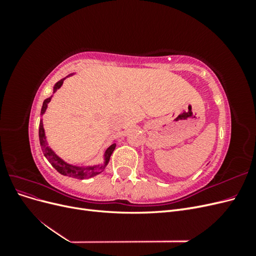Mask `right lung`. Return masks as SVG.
Wrapping results in <instances>:
<instances>
[{"label":"right lung","instance_id":"right-lung-1","mask_svg":"<svg viewBox=\"0 0 256 256\" xmlns=\"http://www.w3.org/2000/svg\"><path fill=\"white\" fill-rule=\"evenodd\" d=\"M74 74H68L66 78L68 76H70ZM60 79L58 82H56L54 84L53 86V94L56 92L58 88H60L62 85H63L64 80L66 79ZM51 97L44 99V102L42 104V112H40V146H42V150L46 158L48 159V161L52 164V166L56 170V171L62 174V175H65V176H69V177H74V178H79V180H84V178H90L92 176H96L99 173L104 172V170L106 168V166L109 164V160L112 152L115 150V146L116 144L113 143L112 145H110L104 152V162L102 164H98V166H72L70 164H68V162L64 161L60 157H58V154L52 150V148H50L48 142H47V136H46V132H44V122H42V115L44 114L46 110H47L48 104L51 102Z\"/></svg>","mask_w":256,"mask_h":256}]
</instances>
